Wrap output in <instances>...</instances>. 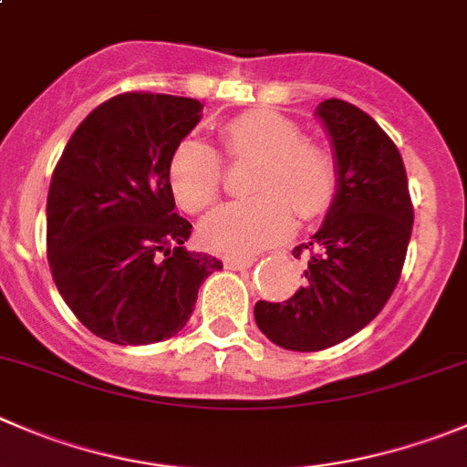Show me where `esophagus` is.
I'll list each match as a JSON object with an SVG mask.
<instances>
[{
    "instance_id": "34e87169",
    "label": "esophagus",
    "mask_w": 467,
    "mask_h": 467,
    "mask_svg": "<svg viewBox=\"0 0 467 467\" xmlns=\"http://www.w3.org/2000/svg\"><path fill=\"white\" fill-rule=\"evenodd\" d=\"M254 256H226L224 265L229 270H243V268H250L254 264Z\"/></svg>"
}]
</instances>
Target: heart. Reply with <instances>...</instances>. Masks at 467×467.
<instances>
[{
  "label": "heart",
  "instance_id": "b5f03b06",
  "mask_svg": "<svg viewBox=\"0 0 467 467\" xmlns=\"http://www.w3.org/2000/svg\"><path fill=\"white\" fill-rule=\"evenodd\" d=\"M231 158L256 160L250 192L243 202L213 208L199 222L203 245L220 254H254L286 238L293 211L303 220L326 213L337 190L332 155L303 140L288 119L270 112H247L222 128ZM222 183V160L203 141H181L170 158V185L181 208L197 213L215 199Z\"/></svg>",
  "mask_w": 467,
  "mask_h": 467
}]
</instances>
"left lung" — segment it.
I'll list each match as a JSON object with an SVG mask.
<instances>
[{
  "mask_svg": "<svg viewBox=\"0 0 467 467\" xmlns=\"http://www.w3.org/2000/svg\"><path fill=\"white\" fill-rule=\"evenodd\" d=\"M332 144L337 190L307 252L305 286L284 303L254 305L259 330L286 350L330 348L379 317L392 296L412 234L406 167L367 112L337 98L317 108Z\"/></svg>",
  "mask_w": 467,
  "mask_h": 467,
  "instance_id": "left-lung-1",
  "label": "left lung"
}]
</instances>
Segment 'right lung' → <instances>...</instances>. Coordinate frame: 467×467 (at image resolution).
Here are the masks:
<instances>
[{
    "mask_svg": "<svg viewBox=\"0 0 467 467\" xmlns=\"http://www.w3.org/2000/svg\"><path fill=\"white\" fill-rule=\"evenodd\" d=\"M203 105L167 93H121L98 105L66 144L47 192V259L84 327L119 346L179 335L199 286L222 270L185 250L170 158Z\"/></svg>",
    "mask_w": 467,
    "mask_h": 467,
    "instance_id": "add662e5",
    "label": "right lung"
}]
</instances>
